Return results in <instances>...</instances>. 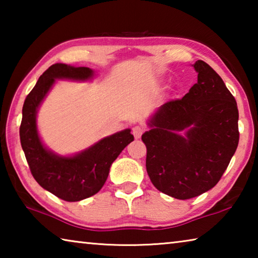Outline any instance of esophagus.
I'll return each mask as SVG.
<instances>
[{
  "mask_svg": "<svg viewBox=\"0 0 258 258\" xmlns=\"http://www.w3.org/2000/svg\"><path fill=\"white\" fill-rule=\"evenodd\" d=\"M132 132H133V135L135 139H140L143 133V128L141 127V126H134Z\"/></svg>",
  "mask_w": 258,
  "mask_h": 258,
  "instance_id": "obj_1",
  "label": "esophagus"
}]
</instances>
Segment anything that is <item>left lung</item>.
Listing matches in <instances>:
<instances>
[{"mask_svg": "<svg viewBox=\"0 0 258 258\" xmlns=\"http://www.w3.org/2000/svg\"><path fill=\"white\" fill-rule=\"evenodd\" d=\"M192 67L198 82L182 99L157 109L148 119L149 131L142 134L152 184L181 200L215 186L239 142L233 95L205 61H196Z\"/></svg>", "mask_w": 258, "mask_h": 258, "instance_id": "1", "label": "left lung"}]
</instances>
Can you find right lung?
Instances as JSON below:
<instances>
[{"mask_svg": "<svg viewBox=\"0 0 258 258\" xmlns=\"http://www.w3.org/2000/svg\"><path fill=\"white\" fill-rule=\"evenodd\" d=\"M93 77L91 68L52 64L38 78L23 107L20 142L30 172L43 189L66 202H80L98 194L107 181L111 164L134 140L131 130L126 128L69 156L56 154L43 143L37 130V112L56 80L87 82Z\"/></svg>", "mask_w": 258, "mask_h": 258, "instance_id": "add662e5", "label": "right lung"}]
</instances>
